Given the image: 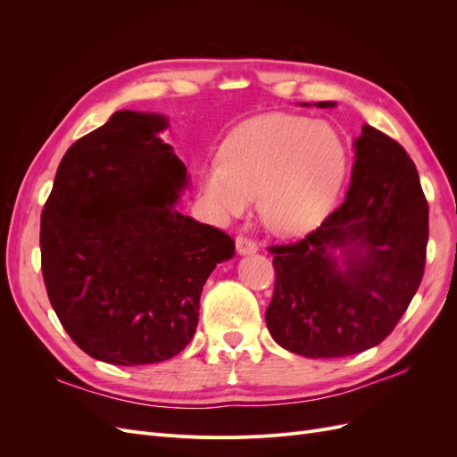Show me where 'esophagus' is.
<instances>
[{"instance_id":"esophagus-1","label":"esophagus","mask_w":457,"mask_h":457,"mask_svg":"<svg viewBox=\"0 0 457 457\" xmlns=\"http://www.w3.org/2000/svg\"><path fill=\"white\" fill-rule=\"evenodd\" d=\"M237 252L238 255H253L257 253V244L245 237L237 238Z\"/></svg>"}]
</instances>
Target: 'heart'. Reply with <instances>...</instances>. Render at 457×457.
Segmentation results:
<instances>
[{"label":"heart","mask_w":457,"mask_h":457,"mask_svg":"<svg viewBox=\"0 0 457 457\" xmlns=\"http://www.w3.org/2000/svg\"><path fill=\"white\" fill-rule=\"evenodd\" d=\"M347 173L337 131L303 116L267 114L234 129L219 158L200 170L204 204L219 220L244 215L257 196L265 227L278 237L312 230L336 204Z\"/></svg>","instance_id":"b5f03b06"}]
</instances>
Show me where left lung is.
Returning a JSON list of instances; mask_svg holds the SVG:
<instances>
[{
	"label": "left lung",
	"mask_w": 457,
	"mask_h": 457,
	"mask_svg": "<svg viewBox=\"0 0 457 457\" xmlns=\"http://www.w3.org/2000/svg\"><path fill=\"white\" fill-rule=\"evenodd\" d=\"M353 146L345 202L301 242L270 247L276 284L267 328L280 347L301 356L339 358L376 347L423 278L428 205L416 163L368 123Z\"/></svg>",
	"instance_id": "1"
}]
</instances>
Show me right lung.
I'll list each match as a JSON object with an SVG mask.
<instances>
[{
    "mask_svg": "<svg viewBox=\"0 0 457 457\" xmlns=\"http://www.w3.org/2000/svg\"><path fill=\"white\" fill-rule=\"evenodd\" d=\"M170 120L120 110L76 141L41 213V272L53 311L101 362L143 366L181 353L200 295L234 242L177 210L190 185L160 133Z\"/></svg>",
    "mask_w": 457,
    "mask_h": 457,
    "instance_id": "right-lung-1",
    "label": "right lung"
}]
</instances>
